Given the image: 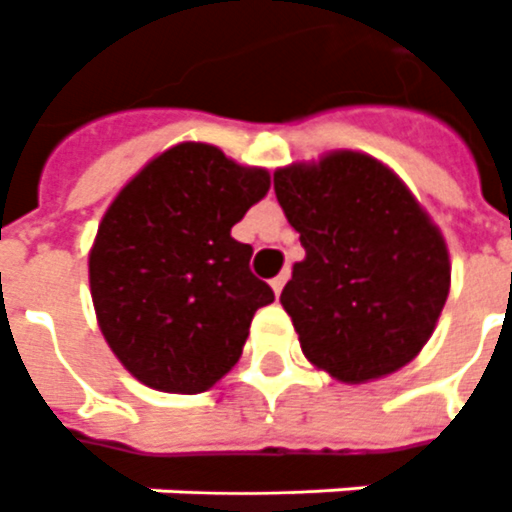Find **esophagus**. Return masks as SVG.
I'll list each match as a JSON object with an SVG mask.
<instances>
[{"label": "esophagus", "mask_w": 512, "mask_h": 512, "mask_svg": "<svg viewBox=\"0 0 512 512\" xmlns=\"http://www.w3.org/2000/svg\"><path fill=\"white\" fill-rule=\"evenodd\" d=\"M286 278H289V270H284V273H281V275H275L273 281H270V286H273L275 295H281V289H284Z\"/></svg>", "instance_id": "esophagus-1"}]
</instances>
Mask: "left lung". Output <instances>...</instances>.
I'll list each match as a JSON object with an SVG mask.
<instances>
[{
  "mask_svg": "<svg viewBox=\"0 0 512 512\" xmlns=\"http://www.w3.org/2000/svg\"><path fill=\"white\" fill-rule=\"evenodd\" d=\"M275 198L306 259L281 292L300 347L342 383L397 372L436 328L449 253L424 209L378 159L333 151L275 170Z\"/></svg>",
  "mask_w": 512,
  "mask_h": 512,
  "instance_id": "left-lung-1",
  "label": "left lung"
}]
</instances>
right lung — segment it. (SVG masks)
<instances>
[{
    "label": "right lung",
    "mask_w": 512,
    "mask_h": 512,
    "mask_svg": "<svg viewBox=\"0 0 512 512\" xmlns=\"http://www.w3.org/2000/svg\"><path fill=\"white\" fill-rule=\"evenodd\" d=\"M267 190V170L181 143L110 204L90 250V295L104 339L140 383L198 394L239 361L253 314L275 295L231 228Z\"/></svg>",
    "instance_id": "add662e5"
}]
</instances>
